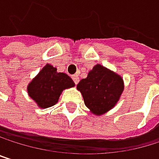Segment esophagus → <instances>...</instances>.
Segmentation results:
<instances>
[{
  "label": "esophagus",
  "instance_id": "obj_1",
  "mask_svg": "<svg viewBox=\"0 0 159 159\" xmlns=\"http://www.w3.org/2000/svg\"><path fill=\"white\" fill-rule=\"evenodd\" d=\"M72 79H73V81H74L75 85H77L78 82H79V77H78L77 75H72Z\"/></svg>",
  "mask_w": 159,
  "mask_h": 159
}]
</instances>
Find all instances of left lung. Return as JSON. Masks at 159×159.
Wrapping results in <instances>:
<instances>
[{
	"instance_id": "8db88e82",
	"label": "left lung",
	"mask_w": 159,
	"mask_h": 159,
	"mask_svg": "<svg viewBox=\"0 0 159 159\" xmlns=\"http://www.w3.org/2000/svg\"><path fill=\"white\" fill-rule=\"evenodd\" d=\"M76 88L81 93L86 107L100 116L117 104L124 90V81L116 72L97 64Z\"/></svg>"
}]
</instances>
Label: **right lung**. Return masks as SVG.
<instances>
[{"label":"right lung","mask_w":159,"mask_h":159,"mask_svg":"<svg viewBox=\"0 0 159 159\" xmlns=\"http://www.w3.org/2000/svg\"><path fill=\"white\" fill-rule=\"evenodd\" d=\"M72 79L64 72H58L53 66L47 64L27 85V93L41 109L54 106L62 91L74 87Z\"/></svg>","instance_id":"obj_1"}]
</instances>
